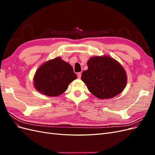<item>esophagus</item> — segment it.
<instances>
[{"label":"esophagus","mask_w":155,"mask_h":155,"mask_svg":"<svg viewBox=\"0 0 155 155\" xmlns=\"http://www.w3.org/2000/svg\"><path fill=\"white\" fill-rule=\"evenodd\" d=\"M77 76H78V79H80V78H81V72H79V73H78V74H77Z\"/></svg>","instance_id":"obj_1"}]
</instances>
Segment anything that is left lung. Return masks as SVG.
Listing matches in <instances>:
<instances>
[{"mask_svg": "<svg viewBox=\"0 0 155 155\" xmlns=\"http://www.w3.org/2000/svg\"><path fill=\"white\" fill-rule=\"evenodd\" d=\"M88 69L81 75L82 81L93 95L109 99L123 91L127 75L121 65L108 56L93 57L87 62Z\"/></svg>", "mask_w": 155, "mask_h": 155, "instance_id": "obj_1", "label": "left lung"}]
</instances>
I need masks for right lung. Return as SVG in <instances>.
<instances>
[{
  "mask_svg": "<svg viewBox=\"0 0 155 155\" xmlns=\"http://www.w3.org/2000/svg\"><path fill=\"white\" fill-rule=\"evenodd\" d=\"M77 78L71 65L57 58L46 62L37 70L34 83L37 91L48 96H57L67 90Z\"/></svg>",
  "mask_w": 155,
  "mask_h": 155,
  "instance_id": "add662e5",
  "label": "right lung"
}]
</instances>
